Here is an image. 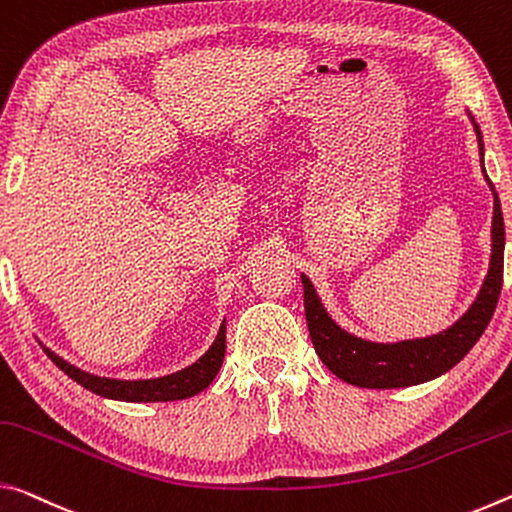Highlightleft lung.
Instances as JSON below:
<instances>
[{
    "label": "left lung",
    "mask_w": 512,
    "mask_h": 512,
    "mask_svg": "<svg viewBox=\"0 0 512 512\" xmlns=\"http://www.w3.org/2000/svg\"><path fill=\"white\" fill-rule=\"evenodd\" d=\"M474 124L476 138H479L481 149V170L483 167V136L479 124L469 115ZM485 181L494 195V215H492V256L490 270L485 276L479 297L469 311L460 320L449 326L447 331L431 338L420 340H401L392 345L383 342H370L356 335L347 333L335 324L329 313L324 311L320 297L313 288V283L301 274L304 283V308L306 322L311 331L313 347L322 363L338 376L358 388H374V390H390V388H406V385H417L431 381L435 376L449 372L451 367L460 363L467 356L490 324L494 308L501 295V281H504V215H501L499 195L494 192L492 181L485 174Z\"/></svg>",
    "instance_id": "left-lung-1"
}]
</instances>
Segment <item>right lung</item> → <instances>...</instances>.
Listing matches in <instances>:
<instances>
[{
	"instance_id": "right-lung-1",
	"label": "right lung",
	"mask_w": 512,
	"mask_h": 512,
	"mask_svg": "<svg viewBox=\"0 0 512 512\" xmlns=\"http://www.w3.org/2000/svg\"><path fill=\"white\" fill-rule=\"evenodd\" d=\"M47 351V356L54 360L58 370H63L72 381H77L83 388L95 392L99 397L117 399V401H177L195 397L197 392L206 390L217 372H220L224 351H226V324L222 322L220 333H217L211 349L195 363L188 365L186 370L161 376V379H145V381H120V379H106V376H95L79 370L56 356L54 351Z\"/></svg>"
}]
</instances>
